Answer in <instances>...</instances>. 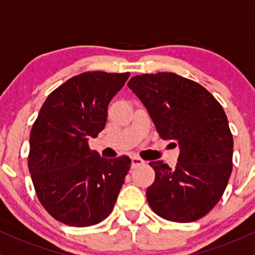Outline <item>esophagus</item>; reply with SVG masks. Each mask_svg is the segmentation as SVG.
<instances>
[{
	"label": "esophagus",
	"instance_id": "34e87169",
	"mask_svg": "<svg viewBox=\"0 0 255 255\" xmlns=\"http://www.w3.org/2000/svg\"><path fill=\"white\" fill-rule=\"evenodd\" d=\"M143 163H144V161L142 159H140V157L131 156V166H133V167L143 165Z\"/></svg>",
	"mask_w": 255,
	"mask_h": 255
}]
</instances>
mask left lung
Returning <instances> with one entry per match:
<instances>
[{"instance_id": "obj_1", "label": "left lung", "mask_w": 255, "mask_h": 255, "mask_svg": "<svg viewBox=\"0 0 255 255\" xmlns=\"http://www.w3.org/2000/svg\"><path fill=\"white\" fill-rule=\"evenodd\" d=\"M128 87L160 136L180 149L175 169L149 162L155 180L147 188L148 204L166 220H198L218 204L232 173L233 136L224 108L201 85L174 73L136 75Z\"/></svg>"}]
</instances>
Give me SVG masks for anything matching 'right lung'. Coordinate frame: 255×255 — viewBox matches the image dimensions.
Segmentation results:
<instances>
[{
  "label": "right lung",
  "mask_w": 255,
  "mask_h": 255,
  "mask_svg": "<svg viewBox=\"0 0 255 255\" xmlns=\"http://www.w3.org/2000/svg\"><path fill=\"white\" fill-rule=\"evenodd\" d=\"M129 73L88 72L46 99L31 128L28 167L40 202L51 217L74 227L104 221L114 208L131 161L90 150L107 124L108 105Z\"/></svg>",
  "instance_id": "right-lung-1"
}]
</instances>
